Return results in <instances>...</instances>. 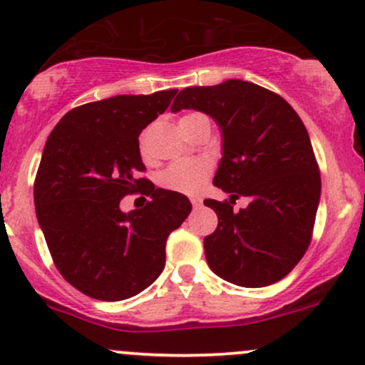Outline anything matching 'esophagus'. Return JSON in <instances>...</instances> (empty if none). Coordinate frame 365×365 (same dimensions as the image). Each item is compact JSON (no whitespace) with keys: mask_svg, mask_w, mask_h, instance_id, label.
<instances>
[{"mask_svg":"<svg viewBox=\"0 0 365 365\" xmlns=\"http://www.w3.org/2000/svg\"><path fill=\"white\" fill-rule=\"evenodd\" d=\"M190 202H192V207H194V209L202 207V199H199V197H192Z\"/></svg>","mask_w":365,"mask_h":365,"instance_id":"34e87169","label":"esophagus"}]
</instances>
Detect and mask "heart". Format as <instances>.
Listing matches in <instances>:
<instances>
[{"instance_id": "1", "label": "heart", "mask_w": 365, "mask_h": 365, "mask_svg": "<svg viewBox=\"0 0 365 365\" xmlns=\"http://www.w3.org/2000/svg\"><path fill=\"white\" fill-rule=\"evenodd\" d=\"M187 116H183V118H187ZM139 153L144 159L148 158V148H145V140L142 137L139 140ZM209 173H211V168H209L207 163L202 161V159L177 161L159 175V185L166 188V190L178 192V194L194 195L197 192L202 190V187L206 185Z\"/></svg>"}]
</instances>
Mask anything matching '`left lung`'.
<instances>
[{"label": "left lung", "mask_w": 365, "mask_h": 365, "mask_svg": "<svg viewBox=\"0 0 365 365\" xmlns=\"http://www.w3.org/2000/svg\"><path fill=\"white\" fill-rule=\"evenodd\" d=\"M211 116L223 135L212 183L230 200L206 199L217 228L204 238L209 267L245 288L273 284L304 257L321 197V175L305 125L282 96L232 78L180 91L171 111ZM249 196L250 206L232 209Z\"/></svg>", "instance_id": "obj_1"}]
</instances>
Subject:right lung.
I'll use <instances>...</instances> for the list:
<instances>
[{"mask_svg":"<svg viewBox=\"0 0 365 365\" xmlns=\"http://www.w3.org/2000/svg\"><path fill=\"white\" fill-rule=\"evenodd\" d=\"M175 94L170 89L82 104L46 140L34 182L37 221L63 278L92 299L125 300L156 282L166 238L190 215L185 195L139 177L145 171L140 132ZM135 191L150 200L123 213L119 200Z\"/></svg>","mask_w":365,"mask_h":365,"instance_id":"right-lung-1","label":"right lung"}]
</instances>
